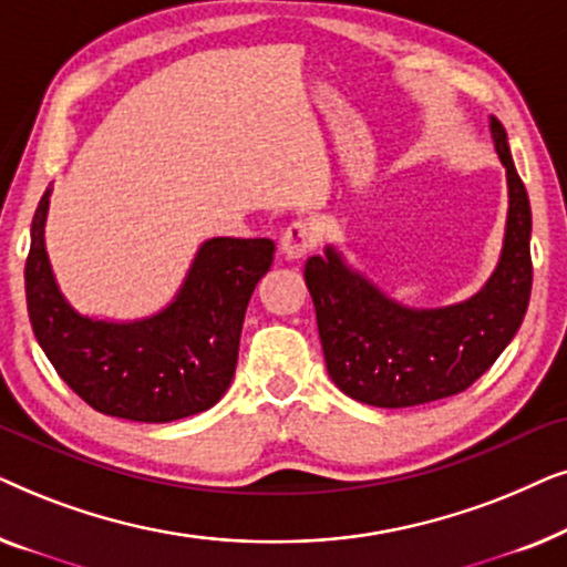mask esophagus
Returning a JSON list of instances; mask_svg holds the SVG:
<instances>
[{
	"mask_svg": "<svg viewBox=\"0 0 567 567\" xmlns=\"http://www.w3.org/2000/svg\"><path fill=\"white\" fill-rule=\"evenodd\" d=\"M317 231L309 221H293L281 235V252L289 260H299L315 250Z\"/></svg>",
	"mask_w": 567,
	"mask_h": 567,
	"instance_id": "1",
	"label": "esophagus"
}]
</instances>
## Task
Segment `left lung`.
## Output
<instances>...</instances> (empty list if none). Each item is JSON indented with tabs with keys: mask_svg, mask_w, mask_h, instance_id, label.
I'll return each mask as SVG.
<instances>
[{
	"mask_svg": "<svg viewBox=\"0 0 567 567\" xmlns=\"http://www.w3.org/2000/svg\"><path fill=\"white\" fill-rule=\"evenodd\" d=\"M491 134L506 167L508 219L498 266L475 297L410 309L348 266L336 247L307 260L324 363L348 398L374 408L452 398L477 382L516 336L532 293V208L498 118H491Z\"/></svg>",
	"mask_w": 567,
	"mask_h": 567,
	"instance_id": "1",
	"label": "left lung"
}]
</instances>
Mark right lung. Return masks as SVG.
<instances>
[{
  "label": "right lung",
  "instance_id": "add662e5",
  "mask_svg": "<svg viewBox=\"0 0 567 567\" xmlns=\"http://www.w3.org/2000/svg\"><path fill=\"white\" fill-rule=\"evenodd\" d=\"M43 193L25 260L28 315L56 374L97 413L169 423L204 413L235 377L255 286L274 266V239L214 237L198 247L181 291L134 322L92 320L59 291L45 252Z\"/></svg>",
  "mask_w": 567,
  "mask_h": 567
}]
</instances>
